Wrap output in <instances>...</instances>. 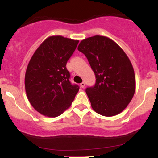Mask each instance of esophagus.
<instances>
[{
    "mask_svg": "<svg viewBox=\"0 0 158 158\" xmlns=\"http://www.w3.org/2000/svg\"><path fill=\"white\" fill-rule=\"evenodd\" d=\"M80 86L81 87V88H84V87L85 86V81H82V82H81V84H80Z\"/></svg>",
    "mask_w": 158,
    "mask_h": 158,
    "instance_id": "34e87169",
    "label": "esophagus"
}]
</instances>
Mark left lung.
I'll use <instances>...</instances> for the list:
<instances>
[{"label":"left lung","mask_w":158,"mask_h":158,"mask_svg":"<svg viewBox=\"0 0 158 158\" xmlns=\"http://www.w3.org/2000/svg\"><path fill=\"white\" fill-rule=\"evenodd\" d=\"M78 50L84 53L96 76V84L88 88L94 111L113 117L120 114L135 92V74L126 52L113 40L103 35L83 39Z\"/></svg>","instance_id":"obj_1"}]
</instances>
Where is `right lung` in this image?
Returning a JSON list of instances; mask_svg holds the SVG:
<instances>
[{"label":"right lung","mask_w":158,"mask_h":158,"mask_svg":"<svg viewBox=\"0 0 158 158\" xmlns=\"http://www.w3.org/2000/svg\"><path fill=\"white\" fill-rule=\"evenodd\" d=\"M79 40L52 35L39 45L27 65L25 90L31 106L48 117L61 115L71 106L79 88L69 81L67 61Z\"/></svg>","instance_id":"obj_1"}]
</instances>
